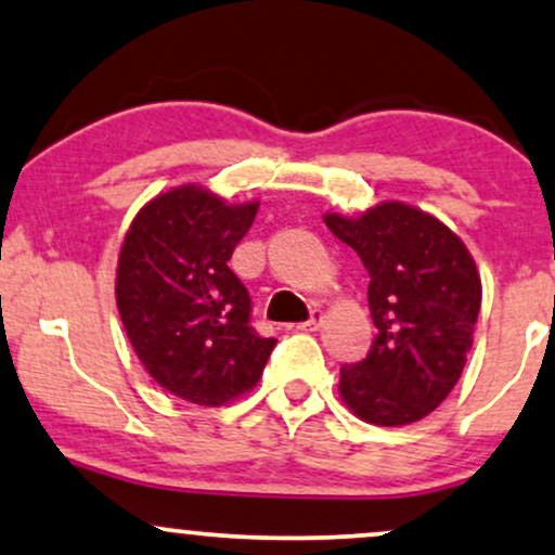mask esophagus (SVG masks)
I'll use <instances>...</instances> for the list:
<instances>
[{
	"label": "esophagus",
	"mask_w": 555,
	"mask_h": 555,
	"mask_svg": "<svg viewBox=\"0 0 555 555\" xmlns=\"http://www.w3.org/2000/svg\"><path fill=\"white\" fill-rule=\"evenodd\" d=\"M321 324H324V311L313 309V311H311V319L304 321V324H300L298 330H300V332H319Z\"/></svg>",
	"instance_id": "1"
}]
</instances>
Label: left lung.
Returning a JSON list of instances; mask_svg holds the SVG:
<instances>
[{"mask_svg":"<svg viewBox=\"0 0 555 555\" xmlns=\"http://www.w3.org/2000/svg\"><path fill=\"white\" fill-rule=\"evenodd\" d=\"M365 264L371 352L339 371V396L362 422L403 427L433 414L461 378L481 309L468 246L440 218L401 201L360 216L324 214Z\"/></svg>","mask_w":555,"mask_h":555,"instance_id":"obj_1","label":"left lung"}]
</instances>
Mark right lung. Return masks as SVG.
I'll use <instances>...</instances> for the list:
<instances>
[{
	"label": "right lung",
	"instance_id": "1",
	"mask_svg": "<svg viewBox=\"0 0 555 555\" xmlns=\"http://www.w3.org/2000/svg\"><path fill=\"white\" fill-rule=\"evenodd\" d=\"M257 210L259 201L177 184L143 205L122 238L115 304L131 347L164 391L197 406L249 393L275 347L249 326V293L229 267Z\"/></svg>",
	"mask_w": 555,
	"mask_h": 555
}]
</instances>
